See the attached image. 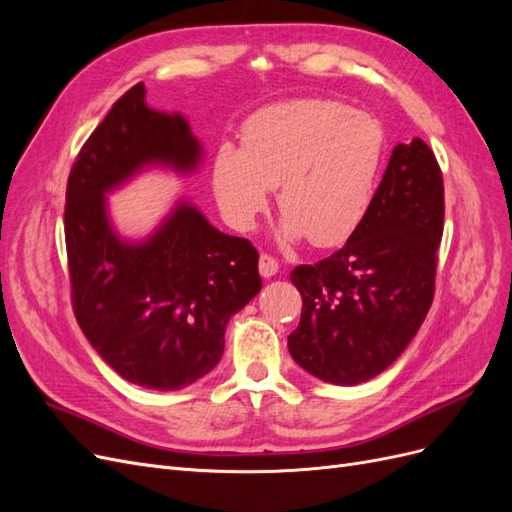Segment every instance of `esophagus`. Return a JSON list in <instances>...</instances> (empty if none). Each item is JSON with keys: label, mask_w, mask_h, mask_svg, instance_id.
Returning <instances> with one entry per match:
<instances>
[{"label": "esophagus", "mask_w": 512, "mask_h": 512, "mask_svg": "<svg viewBox=\"0 0 512 512\" xmlns=\"http://www.w3.org/2000/svg\"><path fill=\"white\" fill-rule=\"evenodd\" d=\"M258 271L262 277H273L277 271H280V262H277L273 256L269 254H260L258 260Z\"/></svg>", "instance_id": "esophagus-1"}]
</instances>
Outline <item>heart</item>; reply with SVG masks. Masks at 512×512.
Listing matches in <instances>:
<instances>
[{
	"label": "heart",
	"mask_w": 512,
	"mask_h": 512,
	"mask_svg": "<svg viewBox=\"0 0 512 512\" xmlns=\"http://www.w3.org/2000/svg\"><path fill=\"white\" fill-rule=\"evenodd\" d=\"M384 149L382 123L342 102L271 104L245 121L243 147L215 149L213 192L230 226L252 230L277 188L286 241L339 245L365 218Z\"/></svg>",
	"instance_id": "b5f03b06"
}]
</instances>
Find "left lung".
Listing matches in <instances>:
<instances>
[{"instance_id":"1","label":"left lung","mask_w":512,"mask_h":512,"mask_svg":"<svg viewBox=\"0 0 512 512\" xmlns=\"http://www.w3.org/2000/svg\"><path fill=\"white\" fill-rule=\"evenodd\" d=\"M444 228V183L421 138L393 149L371 205L342 250L292 269L303 309L288 350L331 384L376 378L429 312Z\"/></svg>"}]
</instances>
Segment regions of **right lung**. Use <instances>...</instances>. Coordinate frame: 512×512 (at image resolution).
<instances>
[{
	"mask_svg": "<svg viewBox=\"0 0 512 512\" xmlns=\"http://www.w3.org/2000/svg\"><path fill=\"white\" fill-rule=\"evenodd\" d=\"M203 147L179 113L126 91L79 151L66 190L72 307L89 344L117 374L153 391L190 386L220 363L230 316L262 288L256 247L224 235L188 200L158 230L126 241L106 194L147 166L194 173Z\"/></svg>",
	"mask_w": 512,
	"mask_h": 512,
	"instance_id": "add662e5",
	"label": "right lung"
}]
</instances>
